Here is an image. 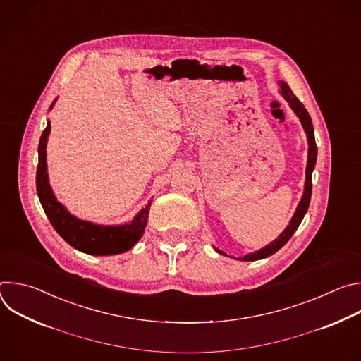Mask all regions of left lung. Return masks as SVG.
<instances>
[{
  "label": "left lung",
  "mask_w": 361,
  "mask_h": 361,
  "mask_svg": "<svg viewBox=\"0 0 361 361\" xmlns=\"http://www.w3.org/2000/svg\"><path fill=\"white\" fill-rule=\"evenodd\" d=\"M279 85H280V94L281 97L288 102L290 109L294 111V114L298 117L302 128H304V133L307 135V144H308V151H307V167H305V181H304V191H302V195H301V200L297 205V209L288 223V226L284 228V231L274 240L271 241L270 244H267L266 247L257 250L254 252H250V254H245L243 257H231V259H235V260H241V262H255V260H263L266 259V257H270L273 255L274 252H277L290 238L291 235L295 233V230L298 228L300 223L302 221L307 210H308V205H310V200H312V176H313V171H314V167H316V161H317V145H316V138H314V128H313V123H312V117L310 114H308V111L305 110V107L301 104V101L293 94V91L290 90V87L284 82V81H279ZM213 248L223 254V255H227L224 251L219 250L217 247L213 245ZM230 257V255H228Z\"/></svg>",
  "instance_id": "obj_1"
}]
</instances>
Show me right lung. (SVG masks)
I'll use <instances>...</instances> for the list:
<instances>
[{
	"label": "right lung",
	"mask_w": 361,
	"mask_h": 361,
	"mask_svg": "<svg viewBox=\"0 0 361 361\" xmlns=\"http://www.w3.org/2000/svg\"><path fill=\"white\" fill-rule=\"evenodd\" d=\"M57 98L49 106V110L54 107ZM49 131L51 124L49 120H47V127L42 131L38 144V166L35 180L37 194L49 223L71 247L90 255H113L133 248L144 234L152 200L148 201L145 207H142L131 221L124 224L102 226L73 216L57 200L53 188L49 185L47 173V142Z\"/></svg>",
	"instance_id": "1"
}]
</instances>
